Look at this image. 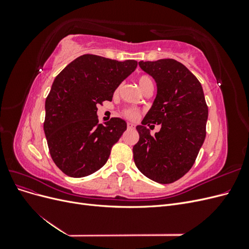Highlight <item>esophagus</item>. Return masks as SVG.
<instances>
[{"instance_id":"1","label":"esophagus","mask_w":249,"mask_h":249,"mask_svg":"<svg viewBox=\"0 0 249 249\" xmlns=\"http://www.w3.org/2000/svg\"><path fill=\"white\" fill-rule=\"evenodd\" d=\"M126 126H127V129H130V130H132V129H134V127H135V125L132 123H127Z\"/></svg>"}]
</instances>
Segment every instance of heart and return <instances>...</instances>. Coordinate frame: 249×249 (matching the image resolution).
Segmentation results:
<instances>
[{
	"mask_svg": "<svg viewBox=\"0 0 249 249\" xmlns=\"http://www.w3.org/2000/svg\"><path fill=\"white\" fill-rule=\"evenodd\" d=\"M138 84L141 89L148 85H154V81L149 76H146V74H143V76H140L138 79ZM123 114L124 117L129 118V119H136L138 117L139 112L134 109V108H126L123 111Z\"/></svg>",
	"mask_w": 249,
	"mask_h": 249,
	"instance_id": "b5f03b06",
	"label": "heart"
}]
</instances>
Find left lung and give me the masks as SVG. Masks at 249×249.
<instances>
[{
	"label": "left lung",
	"instance_id": "1",
	"mask_svg": "<svg viewBox=\"0 0 249 249\" xmlns=\"http://www.w3.org/2000/svg\"><path fill=\"white\" fill-rule=\"evenodd\" d=\"M139 66L157 83V96L133 147L134 162L148 178L170 184L185 176L196 160L206 138L208 106L197 78L173 59L140 61ZM161 124L152 137L145 125Z\"/></svg>",
	"mask_w": 249,
	"mask_h": 249
}]
</instances>
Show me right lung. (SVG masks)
Wrapping results in <instances>:
<instances>
[{"label":"right lung","mask_w":249,"mask_h":249,"mask_svg":"<svg viewBox=\"0 0 249 249\" xmlns=\"http://www.w3.org/2000/svg\"><path fill=\"white\" fill-rule=\"evenodd\" d=\"M137 61L124 62L86 54L74 59L53 83L46 100L43 130L53 161L66 176L87 177L106 164L112 146L126 130L118 117L103 125L97 106L136 70Z\"/></svg>","instance_id":"add662e5"}]
</instances>
